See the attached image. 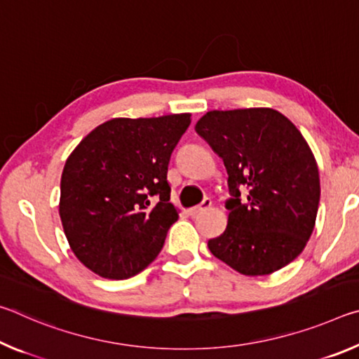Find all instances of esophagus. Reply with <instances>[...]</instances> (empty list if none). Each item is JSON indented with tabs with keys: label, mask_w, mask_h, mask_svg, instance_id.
<instances>
[{
	"label": "esophagus",
	"mask_w": 359,
	"mask_h": 359,
	"mask_svg": "<svg viewBox=\"0 0 359 359\" xmlns=\"http://www.w3.org/2000/svg\"><path fill=\"white\" fill-rule=\"evenodd\" d=\"M212 205V201L209 198H205L204 201L199 204V205H194V208H191V209H188V214H190L191 217H194V215H198V214H201V212H204V210H208L209 208Z\"/></svg>",
	"instance_id": "esophagus-1"
}]
</instances>
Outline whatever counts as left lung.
Wrapping results in <instances>:
<instances>
[{
  "label": "left lung",
  "instance_id": "1",
  "mask_svg": "<svg viewBox=\"0 0 359 359\" xmlns=\"http://www.w3.org/2000/svg\"><path fill=\"white\" fill-rule=\"evenodd\" d=\"M194 130L228 172V224L208 242L212 255L244 276L290 264L311 238L320 203L317 161L301 131L269 107L210 111Z\"/></svg>",
  "mask_w": 359,
  "mask_h": 359
}]
</instances>
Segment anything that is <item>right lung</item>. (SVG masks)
I'll use <instances>...</instances> for the list:
<instances>
[{"mask_svg":"<svg viewBox=\"0 0 359 359\" xmlns=\"http://www.w3.org/2000/svg\"><path fill=\"white\" fill-rule=\"evenodd\" d=\"M190 117L112 118L68 156L60 218L71 250L95 274L130 278L161 252L179 218L169 203L168 165Z\"/></svg>","mask_w":359,"mask_h":359,"instance_id":"right-lung-1","label":"right lung"}]
</instances>
